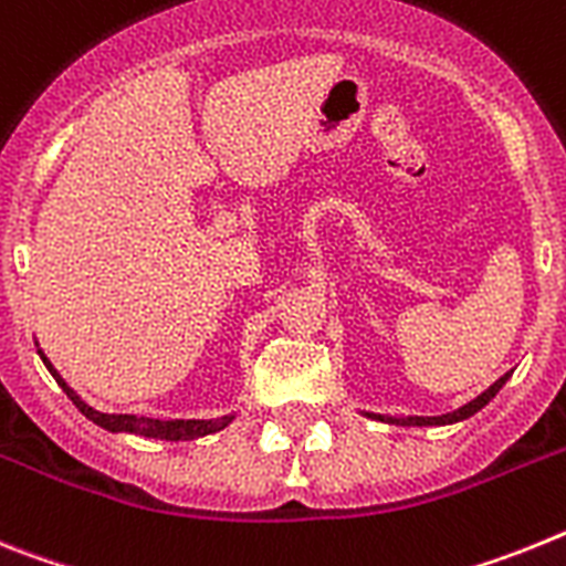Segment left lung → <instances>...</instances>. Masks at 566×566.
<instances>
[{"label": "left lung", "instance_id": "obj_1", "mask_svg": "<svg viewBox=\"0 0 566 566\" xmlns=\"http://www.w3.org/2000/svg\"><path fill=\"white\" fill-rule=\"evenodd\" d=\"M510 373H504V376L495 381V385H490L488 390L481 392V396H475L473 401H467L464 407H459V410L453 412H444V416H407V419H396V416H376V412H365L367 419H378V421H387V424H405V427H439V424H455V421H464L470 419V416H475V412L481 410V407H488L490 401L495 399V392L501 390V387L507 385Z\"/></svg>", "mask_w": 566, "mask_h": 566}]
</instances>
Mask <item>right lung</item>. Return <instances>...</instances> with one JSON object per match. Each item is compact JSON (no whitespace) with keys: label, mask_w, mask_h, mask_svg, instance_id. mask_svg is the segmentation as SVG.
Masks as SVG:
<instances>
[{"label":"right lung","mask_w":566,"mask_h":566,"mask_svg":"<svg viewBox=\"0 0 566 566\" xmlns=\"http://www.w3.org/2000/svg\"><path fill=\"white\" fill-rule=\"evenodd\" d=\"M39 358L45 361V367L51 370V376L56 378V385L67 392V399L78 407V412L91 419L93 424L105 427L107 432H134V436H145V439H161V441H190L201 439V436H210V432H219L235 419L233 412L222 416V419H147V416H127V412H99L96 407L87 405L65 378L59 376L56 367L48 361V356L39 350Z\"/></svg>","instance_id":"right-lung-1"}]
</instances>
